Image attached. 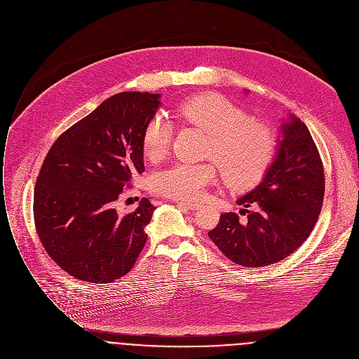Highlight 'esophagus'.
<instances>
[{"label":"esophagus","instance_id":"1","mask_svg":"<svg viewBox=\"0 0 359 359\" xmlns=\"http://www.w3.org/2000/svg\"><path fill=\"white\" fill-rule=\"evenodd\" d=\"M180 206H182V208H185V209H189V210H196V209H199L201 208V205L199 203H195V202H187V201H178L177 202Z\"/></svg>","mask_w":359,"mask_h":359}]
</instances>
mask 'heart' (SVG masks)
<instances>
[{"mask_svg": "<svg viewBox=\"0 0 359 359\" xmlns=\"http://www.w3.org/2000/svg\"><path fill=\"white\" fill-rule=\"evenodd\" d=\"M178 114L182 120L206 132L210 137L208 153L219 161L226 184L234 191H246L262 181L277 150L274 130L231 100L205 93L185 100ZM172 125L161 114L146 122L142 149L150 161L161 160L171 144ZM215 161L175 163L153 174L150 187L156 194L191 201L198 199L216 181Z\"/></svg>", "mask_w": 359, "mask_h": 359, "instance_id": "obj_1", "label": "heart"}]
</instances>
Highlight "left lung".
Segmentation results:
<instances>
[{"mask_svg":"<svg viewBox=\"0 0 359 359\" xmlns=\"http://www.w3.org/2000/svg\"><path fill=\"white\" fill-rule=\"evenodd\" d=\"M323 196L325 171L318 147L306 125L288 114L281 120L270 168L252 191L237 199L246 219L223 213L208 234L239 266H269L290 256L309 237Z\"/></svg>","mask_w":359,"mask_h":359,"instance_id":"1","label":"left lung"}]
</instances>
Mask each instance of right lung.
<instances>
[{
  "mask_svg": "<svg viewBox=\"0 0 359 359\" xmlns=\"http://www.w3.org/2000/svg\"><path fill=\"white\" fill-rule=\"evenodd\" d=\"M161 95L122 92L67 129L41 165L33 213L39 238L68 274L88 283L125 276L142 252L154 206L120 216L116 202L144 171L142 132Z\"/></svg>",
  "mask_w": 359,
  "mask_h": 359,
  "instance_id": "add662e5",
  "label": "right lung"
}]
</instances>
